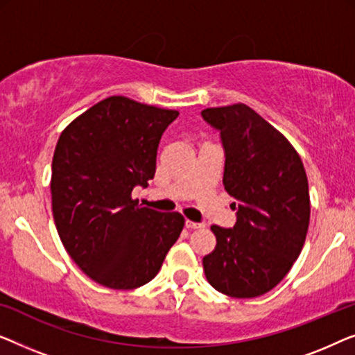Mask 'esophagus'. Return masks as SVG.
<instances>
[{"label": "esophagus", "instance_id": "esophagus-1", "mask_svg": "<svg viewBox=\"0 0 355 355\" xmlns=\"http://www.w3.org/2000/svg\"><path fill=\"white\" fill-rule=\"evenodd\" d=\"M184 227L189 228V230H201L204 228V223H199V222H191V220H187L184 222Z\"/></svg>", "mask_w": 355, "mask_h": 355}]
</instances>
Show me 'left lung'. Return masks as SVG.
<instances>
[{"label": "left lung", "instance_id": "obj_1", "mask_svg": "<svg viewBox=\"0 0 355 355\" xmlns=\"http://www.w3.org/2000/svg\"><path fill=\"white\" fill-rule=\"evenodd\" d=\"M201 116L220 133L223 187L236 211L233 228L212 227L217 246L202 259L204 273L227 296H262L284 278L306 241V171L288 139L246 104L209 107Z\"/></svg>", "mask_w": 355, "mask_h": 355}]
</instances>
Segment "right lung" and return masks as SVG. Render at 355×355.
I'll use <instances>...</instances> for the list:
<instances>
[{
  "instance_id": "1",
  "label": "right lung",
  "mask_w": 355,
  "mask_h": 355,
  "mask_svg": "<svg viewBox=\"0 0 355 355\" xmlns=\"http://www.w3.org/2000/svg\"><path fill=\"white\" fill-rule=\"evenodd\" d=\"M177 111L111 96L77 117L53 157V217L72 261L103 286L133 289L157 275L182 233L178 212L141 207L132 191L156 173Z\"/></svg>"
}]
</instances>
